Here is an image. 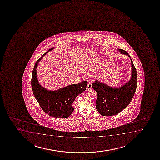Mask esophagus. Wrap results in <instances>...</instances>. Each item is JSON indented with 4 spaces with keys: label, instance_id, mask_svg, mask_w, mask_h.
<instances>
[{
    "label": "esophagus",
    "instance_id": "1",
    "mask_svg": "<svg viewBox=\"0 0 160 160\" xmlns=\"http://www.w3.org/2000/svg\"><path fill=\"white\" fill-rule=\"evenodd\" d=\"M92 89V83L89 82L88 83L87 86V89L88 90H89L90 89Z\"/></svg>",
    "mask_w": 160,
    "mask_h": 160
}]
</instances>
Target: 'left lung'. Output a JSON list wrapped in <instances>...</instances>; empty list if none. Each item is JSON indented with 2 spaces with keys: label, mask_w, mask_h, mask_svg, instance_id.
<instances>
[{
  "label": "left lung",
  "mask_w": 160,
  "mask_h": 160,
  "mask_svg": "<svg viewBox=\"0 0 160 160\" xmlns=\"http://www.w3.org/2000/svg\"><path fill=\"white\" fill-rule=\"evenodd\" d=\"M118 50L121 54L126 55L131 59V78L128 82L117 88H113L98 80L92 83V88L98 94L96 109L103 116H114L126 108L131 101L137 86V71L130 55L124 50Z\"/></svg>",
  "instance_id": "obj_1"
}]
</instances>
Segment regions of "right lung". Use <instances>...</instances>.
<instances>
[{"label":"right lung","mask_w":160,"mask_h":160,"mask_svg":"<svg viewBox=\"0 0 160 160\" xmlns=\"http://www.w3.org/2000/svg\"><path fill=\"white\" fill-rule=\"evenodd\" d=\"M53 49H49L37 60L32 71L31 84L34 97L43 110L50 116L65 118L70 116L73 111L72 103L79 94L86 90L88 82L83 81L57 90H48L41 86L38 81L36 68L42 57Z\"/></svg>","instance_id":"1"}]
</instances>
